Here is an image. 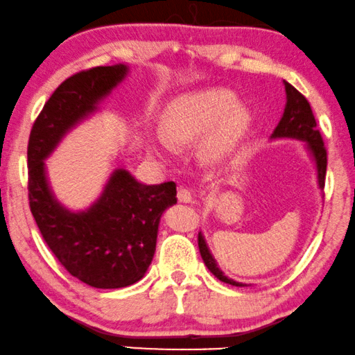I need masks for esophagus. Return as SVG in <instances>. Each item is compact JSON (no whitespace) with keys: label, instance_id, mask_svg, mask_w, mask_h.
<instances>
[{"label":"esophagus","instance_id":"1","mask_svg":"<svg viewBox=\"0 0 355 355\" xmlns=\"http://www.w3.org/2000/svg\"><path fill=\"white\" fill-rule=\"evenodd\" d=\"M177 198H178L180 202H191L193 201L191 189L187 188V187H180L178 191H177Z\"/></svg>","mask_w":355,"mask_h":355}]
</instances>
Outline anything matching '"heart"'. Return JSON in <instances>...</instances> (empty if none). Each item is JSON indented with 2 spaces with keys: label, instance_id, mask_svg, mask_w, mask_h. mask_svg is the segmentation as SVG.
I'll return each mask as SVG.
<instances>
[{
  "label": "heart",
  "instance_id": "1",
  "mask_svg": "<svg viewBox=\"0 0 355 355\" xmlns=\"http://www.w3.org/2000/svg\"><path fill=\"white\" fill-rule=\"evenodd\" d=\"M248 109L234 103L228 89L214 88L175 99L162 114V137L172 146H187L202 138L201 153L220 157L230 151L248 125ZM162 141V144H166ZM156 149V146H151Z\"/></svg>",
  "mask_w": 355,
  "mask_h": 355
}]
</instances>
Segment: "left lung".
<instances>
[{
	"label": "left lung",
	"instance_id": "1",
	"mask_svg": "<svg viewBox=\"0 0 355 355\" xmlns=\"http://www.w3.org/2000/svg\"><path fill=\"white\" fill-rule=\"evenodd\" d=\"M284 88H286V98H288L286 107H284L282 121H279L272 137L273 138L288 137V138H297V139H302V141H307V146L312 151L317 162L318 187L323 189L325 188V175H327V148H325V143H323L320 130L317 128V122H315V117H313L312 107L306 99V96H304L302 93H299L293 85L284 82ZM198 246L206 267L214 273V275L220 279V282L230 283L233 284V286H243L241 283L233 282V279H230L228 277L223 275L220 268L217 267L216 261H214V257L211 256V252H209L206 241H204L201 233L198 234Z\"/></svg>",
	"mask_w": 355,
	"mask_h": 355
}]
</instances>
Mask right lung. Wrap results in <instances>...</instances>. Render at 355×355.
Here are the masks:
<instances>
[{
  "label": "right lung",
  "instance_id": "1",
  "mask_svg": "<svg viewBox=\"0 0 355 355\" xmlns=\"http://www.w3.org/2000/svg\"><path fill=\"white\" fill-rule=\"evenodd\" d=\"M125 73L127 67L119 64L64 80L35 119L27 146L28 204L44 243L72 277L103 289L125 288L144 277L162 212L177 202V184H143L121 168L88 211L73 214L53 198L43 159Z\"/></svg>",
  "mask_w": 355,
  "mask_h": 355
}]
</instances>
